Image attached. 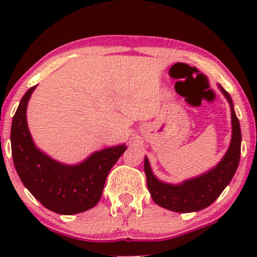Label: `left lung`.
Here are the masks:
<instances>
[{
	"instance_id": "8db88e82",
	"label": "left lung",
	"mask_w": 257,
	"mask_h": 257,
	"mask_svg": "<svg viewBox=\"0 0 257 257\" xmlns=\"http://www.w3.org/2000/svg\"><path fill=\"white\" fill-rule=\"evenodd\" d=\"M219 87L231 105L232 139L226 155L216 167L203 175L186 180L180 185H170L159 181L153 175L149 159L145 157L144 169L146 174L147 187L153 202L161 205L162 208L169 209L176 213H192L205 209L222 193L237 170L239 164L241 144L239 120L233 110V102L229 94L221 85Z\"/></svg>"
}]
</instances>
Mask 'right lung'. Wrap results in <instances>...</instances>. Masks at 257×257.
I'll return each mask as SVG.
<instances>
[{"mask_svg":"<svg viewBox=\"0 0 257 257\" xmlns=\"http://www.w3.org/2000/svg\"><path fill=\"white\" fill-rule=\"evenodd\" d=\"M35 88L31 87L20 100L12 122L14 167L25 187L47 209L61 215L82 213L98 204L106 178L126 147L94 152L77 166L61 164L44 155L35 146L26 123V106Z\"/></svg>","mask_w":257,"mask_h":257,"instance_id":"right-lung-1","label":"right lung"}]
</instances>
